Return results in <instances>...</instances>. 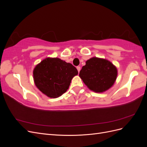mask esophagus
<instances>
[{"label":"esophagus","mask_w":147,"mask_h":147,"mask_svg":"<svg viewBox=\"0 0 147 147\" xmlns=\"http://www.w3.org/2000/svg\"><path fill=\"white\" fill-rule=\"evenodd\" d=\"M77 70H78V72H79L80 71V70H81V67L80 66H77Z\"/></svg>","instance_id":"obj_1"}]
</instances>
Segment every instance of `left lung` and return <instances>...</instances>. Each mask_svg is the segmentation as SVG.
Listing matches in <instances>:
<instances>
[{"label":"left lung","instance_id":"1","mask_svg":"<svg viewBox=\"0 0 147 147\" xmlns=\"http://www.w3.org/2000/svg\"><path fill=\"white\" fill-rule=\"evenodd\" d=\"M117 69L109 61L93 57L86 62L79 74L90 90L102 92L112 87L117 77Z\"/></svg>","mask_w":147,"mask_h":147}]
</instances>
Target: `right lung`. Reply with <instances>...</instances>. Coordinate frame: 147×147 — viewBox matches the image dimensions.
<instances>
[{
    "mask_svg": "<svg viewBox=\"0 0 147 147\" xmlns=\"http://www.w3.org/2000/svg\"><path fill=\"white\" fill-rule=\"evenodd\" d=\"M78 70L70 63L57 57H47L34 69L35 86L49 97L56 98L68 90Z\"/></svg>",
    "mask_w": 147,
    "mask_h": 147,
    "instance_id": "right-lung-1",
    "label": "right lung"
}]
</instances>
